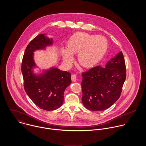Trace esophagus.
<instances>
[{
  "label": "esophagus",
  "mask_w": 146,
  "mask_h": 146,
  "mask_svg": "<svg viewBox=\"0 0 146 146\" xmlns=\"http://www.w3.org/2000/svg\"><path fill=\"white\" fill-rule=\"evenodd\" d=\"M71 80L72 82H76V75L75 74L71 75Z\"/></svg>",
  "instance_id": "obj_1"
}]
</instances>
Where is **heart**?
I'll use <instances>...</instances> for the list:
<instances>
[{
	"instance_id": "1",
	"label": "heart",
	"mask_w": 146,
	"mask_h": 146,
	"mask_svg": "<svg viewBox=\"0 0 146 146\" xmlns=\"http://www.w3.org/2000/svg\"><path fill=\"white\" fill-rule=\"evenodd\" d=\"M67 49L62 51L63 58L67 63L73 61V54L79 53V63L85 67H91L98 62L104 56L107 42L101 36L89 35L78 32L74 34L67 43Z\"/></svg>"
}]
</instances>
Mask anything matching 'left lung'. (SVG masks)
Wrapping results in <instances>:
<instances>
[{
	"instance_id": "8db88e82",
	"label": "left lung",
	"mask_w": 146,
	"mask_h": 146,
	"mask_svg": "<svg viewBox=\"0 0 146 146\" xmlns=\"http://www.w3.org/2000/svg\"><path fill=\"white\" fill-rule=\"evenodd\" d=\"M82 102L92 111H104L120 97L126 76L125 60L120 52L105 67H94L82 72Z\"/></svg>"
}]
</instances>
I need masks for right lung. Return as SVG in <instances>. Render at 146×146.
Wrapping results in <instances>:
<instances>
[{
    "label": "right lung",
    "instance_id": "1",
    "mask_svg": "<svg viewBox=\"0 0 146 146\" xmlns=\"http://www.w3.org/2000/svg\"><path fill=\"white\" fill-rule=\"evenodd\" d=\"M52 43V39L45 34L36 36L27 45L21 65L26 94L37 106L46 111L55 110L62 106L64 90L71 83V74L57 68L52 67L39 75L33 73V68L36 66L34 52L44 49Z\"/></svg>",
    "mask_w": 146,
    "mask_h": 146
}]
</instances>
